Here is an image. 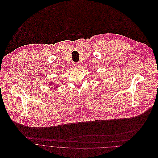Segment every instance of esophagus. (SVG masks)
Instances as JSON below:
<instances>
[{
  "label": "esophagus",
  "mask_w": 158,
  "mask_h": 158,
  "mask_svg": "<svg viewBox=\"0 0 158 158\" xmlns=\"http://www.w3.org/2000/svg\"><path fill=\"white\" fill-rule=\"evenodd\" d=\"M73 65L75 68H79L81 66L80 62H75L73 64Z\"/></svg>",
  "instance_id": "esophagus-1"
}]
</instances>
